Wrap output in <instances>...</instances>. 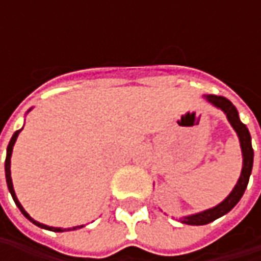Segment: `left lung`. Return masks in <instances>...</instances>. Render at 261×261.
Returning a JSON list of instances; mask_svg holds the SVG:
<instances>
[{
  "label": "left lung",
  "instance_id": "8db88e82",
  "mask_svg": "<svg viewBox=\"0 0 261 261\" xmlns=\"http://www.w3.org/2000/svg\"><path fill=\"white\" fill-rule=\"evenodd\" d=\"M203 98L214 107L222 110L225 113L229 125L232 126V129L236 130L238 141H240V146H241V154H243V168H241V174H240L237 185L234 186L231 193L226 196L221 203H218L214 207H209L206 211H202V212L180 218V222L187 224V225H206V224H209V222H212V221L228 214L240 202V199L243 197L244 192H246L250 175H251V170H253V160H254V151L251 146V136H250L247 126L240 120L236 106L232 105L228 98L221 97V95L207 94L203 95Z\"/></svg>",
  "mask_w": 261,
  "mask_h": 261
}]
</instances>
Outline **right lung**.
<instances>
[{"mask_svg":"<svg viewBox=\"0 0 261 261\" xmlns=\"http://www.w3.org/2000/svg\"><path fill=\"white\" fill-rule=\"evenodd\" d=\"M32 109H29V112H30ZM27 112V113H29ZM23 130V127L20 129V130H15L14 135L11 136V139H10V144L7 146V158H5V178H7V186H8V190H10V193L13 196V199H14L15 205L21 211V214L30 221V222H33L35 225H37L39 228H43V229H49V231H55V232H62V231H71V229H76V228H83L84 225H78V226H72V228H58V226H49V225H45V224H40V222H37L35 221L32 216L29 215L27 212L24 211V207L21 206V203L18 202V199H17V196H15V192H14V187H13V180H11V154H13V148H14V144L15 141H17V138H18V134Z\"/></svg>","mask_w":261,"mask_h":261,"instance_id":"1","label":"right lung"}]
</instances>
